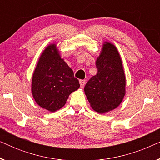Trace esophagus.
Instances as JSON below:
<instances>
[{
  "mask_svg": "<svg viewBox=\"0 0 160 160\" xmlns=\"http://www.w3.org/2000/svg\"><path fill=\"white\" fill-rule=\"evenodd\" d=\"M79 84H80L81 88H83V87H84V84H85V80H80Z\"/></svg>",
  "mask_w": 160,
  "mask_h": 160,
  "instance_id": "obj_1",
  "label": "esophagus"
}]
</instances>
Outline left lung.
<instances>
[{"mask_svg":"<svg viewBox=\"0 0 160 160\" xmlns=\"http://www.w3.org/2000/svg\"><path fill=\"white\" fill-rule=\"evenodd\" d=\"M98 73L84 87L90 106L100 113L112 111L119 106L125 95L126 78L117 48L106 42L96 61Z\"/></svg>","mask_w":160,"mask_h":160,"instance_id":"obj_1","label":"left lung"}]
</instances>
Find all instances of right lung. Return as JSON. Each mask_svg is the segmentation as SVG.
<instances>
[{"label":"right lung","mask_w":160,"mask_h":160,"mask_svg":"<svg viewBox=\"0 0 160 160\" xmlns=\"http://www.w3.org/2000/svg\"><path fill=\"white\" fill-rule=\"evenodd\" d=\"M73 71L60 58L55 44L46 48L32 78V94L37 104L54 112L65 106L71 92L79 88Z\"/></svg>","instance_id":"right-lung-1"}]
</instances>
